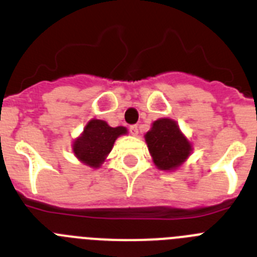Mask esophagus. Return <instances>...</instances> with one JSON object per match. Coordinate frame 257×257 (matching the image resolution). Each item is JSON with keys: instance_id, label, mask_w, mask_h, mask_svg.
<instances>
[{"instance_id": "1", "label": "esophagus", "mask_w": 257, "mask_h": 257, "mask_svg": "<svg viewBox=\"0 0 257 257\" xmlns=\"http://www.w3.org/2000/svg\"><path fill=\"white\" fill-rule=\"evenodd\" d=\"M129 132H131L132 136H137L138 135V126L137 125H131V126H129Z\"/></svg>"}]
</instances>
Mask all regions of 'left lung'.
Returning a JSON list of instances; mask_svg holds the SVG:
<instances>
[{"instance_id":"obj_1","label":"left lung","mask_w":257,"mask_h":257,"mask_svg":"<svg viewBox=\"0 0 257 257\" xmlns=\"http://www.w3.org/2000/svg\"><path fill=\"white\" fill-rule=\"evenodd\" d=\"M155 166L162 171H173L189 158L191 144L172 119H159L145 135Z\"/></svg>"}]
</instances>
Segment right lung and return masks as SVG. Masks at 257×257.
<instances>
[{
	"label": "right lung",
	"instance_id": "1",
	"mask_svg": "<svg viewBox=\"0 0 257 257\" xmlns=\"http://www.w3.org/2000/svg\"><path fill=\"white\" fill-rule=\"evenodd\" d=\"M121 135H126L124 126L112 128L103 120L91 119L82 135L73 141V153L80 162L91 168H98L112 150L116 138Z\"/></svg>",
	"mask_w": 257,
	"mask_h": 257
}]
</instances>
